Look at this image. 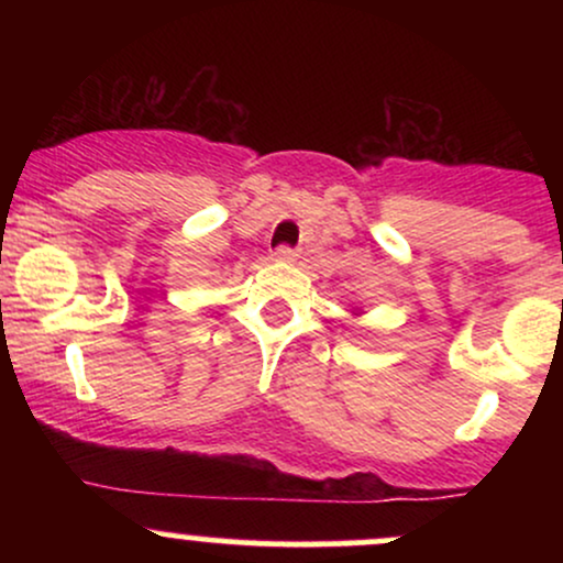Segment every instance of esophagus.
<instances>
[{"label": "esophagus", "instance_id": "obj_1", "mask_svg": "<svg viewBox=\"0 0 563 563\" xmlns=\"http://www.w3.org/2000/svg\"><path fill=\"white\" fill-rule=\"evenodd\" d=\"M296 249H290V245H280V249H275V260L280 262H294L296 260Z\"/></svg>", "mask_w": 563, "mask_h": 563}]
</instances>
